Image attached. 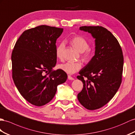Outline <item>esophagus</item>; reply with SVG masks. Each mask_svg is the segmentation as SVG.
Listing matches in <instances>:
<instances>
[{
    "instance_id": "esophagus-1",
    "label": "esophagus",
    "mask_w": 135,
    "mask_h": 135,
    "mask_svg": "<svg viewBox=\"0 0 135 135\" xmlns=\"http://www.w3.org/2000/svg\"><path fill=\"white\" fill-rule=\"evenodd\" d=\"M68 79H69V80H74V78H72V76H71L70 75L68 76Z\"/></svg>"
}]
</instances>
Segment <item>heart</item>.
I'll return each mask as SVG.
<instances>
[{"mask_svg":"<svg viewBox=\"0 0 135 135\" xmlns=\"http://www.w3.org/2000/svg\"><path fill=\"white\" fill-rule=\"evenodd\" d=\"M70 43L76 50L80 53L83 52V58L85 61H88L91 58V52L88 49L89 44L85 38L77 36L72 38ZM64 48V43H60L57 47L56 50V57L61 59L63 58V52ZM82 64L80 61H67L59 65V67L62 71L68 74H74L80 70Z\"/></svg>","mask_w":135,"mask_h":135,"instance_id":"1","label":"heart"}]
</instances>
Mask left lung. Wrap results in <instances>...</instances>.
I'll return each mask as SVG.
<instances>
[{
  "instance_id": "left-lung-1",
  "label": "left lung",
  "mask_w": 135,
  "mask_h": 135,
  "mask_svg": "<svg viewBox=\"0 0 135 135\" xmlns=\"http://www.w3.org/2000/svg\"><path fill=\"white\" fill-rule=\"evenodd\" d=\"M79 30L95 39V55L79 72L77 78L83 83L78 95L86 109L95 110L105 105L118 90L122 83L124 58L118 41L101 26H82Z\"/></svg>"
}]
</instances>
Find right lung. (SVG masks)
Returning a JSON list of instances; mask_svg holds the SVG:
<instances>
[{
	"mask_svg": "<svg viewBox=\"0 0 135 135\" xmlns=\"http://www.w3.org/2000/svg\"><path fill=\"white\" fill-rule=\"evenodd\" d=\"M63 31L55 27L37 26L24 31L13 48V80L20 94L34 105L50 102L57 85L67 80L63 71H52L57 60L56 41Z\"/></svg>",
	"mask_w": 135,
	"mask_h": 135,
	"instance_id": "1",
	"label": "right lung"
}]
</instances>
